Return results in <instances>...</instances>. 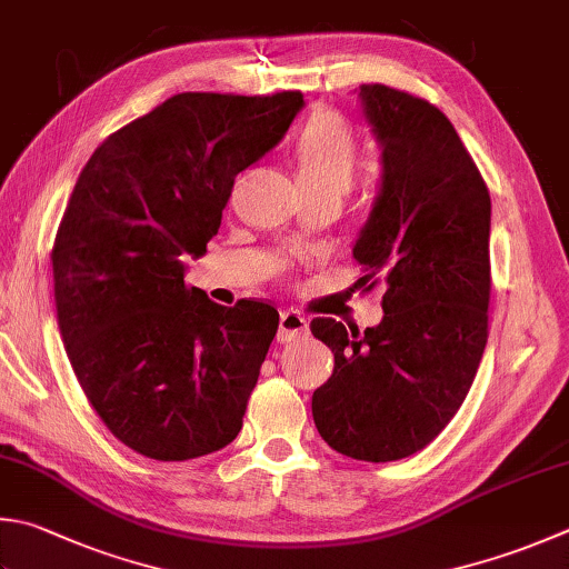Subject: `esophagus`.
I'll return each instance as SVG.
<instances>
[{
	"instance_id": "1",
	"label": "esophagus",
	"mask_w": 569,
	"mask_h": 569,
	"mask_svg": "<svg viewBox=\"0 0 569 569\" xmlns=\"http://www.w3.org/2000/svg\"><path fill=\"white\" fill-rule=\"evenodd\" d=\"M307 331H309V319L302 312H297V309H284L280 315V331H277V339H280L282 345L302 339Z\"/></svg>"
}]
</instances>
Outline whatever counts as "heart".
Returning a JSON list of instances; mask_svg holds the SVG:
<instances>
[{
    "mask_svg": "<svg viewBox=\"0 0 569 569\" xmlns=\"http://www.w3.org/2000/svg\"><path fill=\"white\" fill-rule=\"evenodd\" d=\"M297 168L302 188H331L345 192L359 168L361 146L345 118L329 111L312 116L299 133Z\"/></svg>",
    "mask_w": 569,
    "mask_h": 569,
    "instance_id": "1",
    "label": "heart"
}]
</instances>
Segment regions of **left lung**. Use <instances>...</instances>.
<instances>
[{
	"instance_id": "left-lung-1",
	"label": "left lung",
	"mask_w": 569,
	"mask_h": 569,
	"mask_svg": "<svg viewBox=\"0 0 569 569\" xmlns=\"http://www.w3.org/2000/svg\"><path fill=\"white\" fill-rule=\"evenodd\" d=\"M381 188L353 242L361 284H383L377 327L312 319L335 373L312 396L337 453L386 463L421 451L463 403L488 341L490 192L453 123L418 96L361 83Z\"/></svg>"
}]
</instances>
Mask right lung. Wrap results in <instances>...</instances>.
Here are the masks:
<instances>
[{
  "mask_svg": "<svg viewBox=\"0 0 569 569\" xmlns=\"http://www.w3.org/2000/svg\"><path fill=\"white\" fill-rule=\"evenodd\" d=\"M305 106L178 93L96 148L51 250L63 347L86 399L136 453L190 460L234 441L280 327L267 302L216 305L186 284L234 176L282 141Z\"/></svg>",
  "mask_w": 569,
  "mask_h": 569,
  "instance_id": "add662e5",
  "label": "right lung"
}]
</instances>
